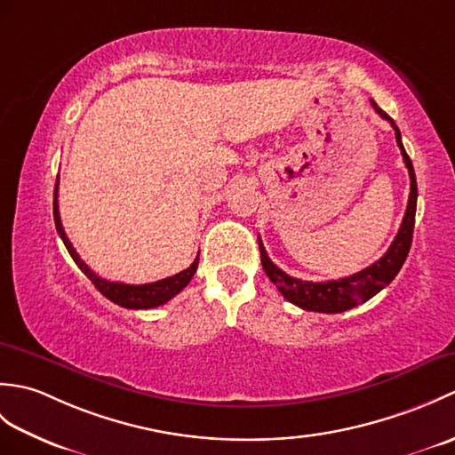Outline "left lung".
<instances>
[{
	"label": "left lung",
	"mask_w": 455,
	"mask_h": 455,
	"mask_svg": "<svg viewBox=\"0 0 455 455\" xmlns=\"http://www.w3.org/2000/svg\"><path fill=\"white\" fill-rule=\"evenodd\" d=\"M373 109L381 115L385 121L391 123L395 129V137H397V144L403 154L404 166L409 168V178H411V193H409V205L404 211V217L401 222V228L397 236H395L393 244L389 246L387 252H385L375 264L367 266L362 272L354 275H347L342 279H332V282H303V279H297L287 275L283 269H279L272 259L267 258L266 248L262 240L258 238L259 244V258H262V266L267 277L272 279V283L279 289L289 303L305 308V311H315V313H344L347 308H354L355 305L370 301L373 295L381 291L383 287H387L395 275L401 272L404 259L409 256V250L412 244V230H414V215H417V178H414V168L409 158V154L404 152L401 132L397 124L385 113L381 108H377V103L371 101Z\"/></svg>",
	"instance_id": "1"
}]
</instances>
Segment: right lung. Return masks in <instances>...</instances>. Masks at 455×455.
<instances>
[{
	"instance_id": "obj_1",
	"label": "right lung",
	"mask_w": 455,
	"mask_h": 455,
	"mask_svg": "<svg viewBox=\"0 0 455 455\" xmlns=\"http://www.w3.org/2000/svg\"><path fill=\"white\" fill-rule=\"evenodd\" d=\"M56 197H58V183H56V189H54V225H56L58 235H60L62 243L68 250V254L72 256V259L76 264H78L82 272L90 277V282L95 285V289H98L101 295L108 297L109 301L117 303L119 307H124V308H154V307H160L164 303H168L172 297H176L181 291V289L191 282L193 274L197 272L199 254H197L196 259H193V264L188 269H183V272L172 275V277L158 279V282H154V283L131 285V283H121V282H109V279L100 277L98 274L92 272L88 264H85L84 259L78 256V252H76L70 240H68V236L64 233V227L60 222V212H58V199Z\"/></svg>"
}]
</instances>
